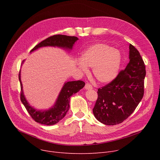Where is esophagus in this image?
<instances>
[{"mask_svg":"<svg viewBox=\"0 0 160 160\" xmlns=\"http://www.w3.org/2000/svg\"><path fill=\"white\" fill-rule=\"evenodd\" d=\"M93 89V87H92V86L91 84H89V83H86V86H85V89L86 90H89V89Z\"/></svg>","mask_w":160,"mask_h":160,"instance_id":"esophagus-1","label":"esophagus"}]
</instances>
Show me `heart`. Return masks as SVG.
Wrapping results in <instances>:
<instances>
[{"instance_id": "b5f03b06", "label": "heart", "mask_w": 160, "mask_h": 160, "mask_svg": "<svg viewBox=\"0 0 160 160\" xmlns=\"http://www.w3.org/2000/svg\"><path fill=\"white\" fill-rule=\"evenodd\" d=\"M122 63V56L118 50L104 44L96 43L88 47L81 55V61L77 64L83 72H87V67H93L96 80L102 83H108L118 75Z\"/></svg>"}]
</instances>
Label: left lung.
Returning <instances> with one entry per match:
<instances>
[{"mask_svg": "<svg viewBox=\"0 0 160 160\" xmlns=\"http://www.w3.org/2000/svg\"><path fill=\"white\" fill-rule=\"evenodd\" d=\"M130 62L116 78L98 89L93 112L106 125L122 122L134 112L144 95L145 66L138 50L129 45Z\"/></svg>", "mask_w": 160, "mask_h": 160, "instance_id": "1", "label": "left lung"}]
</instances>
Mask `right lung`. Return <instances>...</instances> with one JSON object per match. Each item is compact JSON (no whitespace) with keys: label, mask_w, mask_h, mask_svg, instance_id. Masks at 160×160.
Wrapping results in <instances>:
<instances>
[{"label":"right lung","mask_w":160,"mask_h":160,"mask_svg":"<svg viewBox=\"0 0 160 160\" xmlns=\"http://www.w3.org/2000/svg\"><path fill=\"white\" fill-rule=\"evenodd\" d=\"M78 40V38L74 36L54 35L41 41L31 50L30 53L40 48L45 47H58L64 49L67 51H71L74 43ZM24 62V60L22 61V65ZM19 80L21 83V100L22 103L26 108L27 112L33 120L37 122L45 125H53L61 121L69 110L71 97L73 94L77 93L85 86V83L81 80L65 82L54 104L48 110H37L32 107L25 97L21 79V71L19 74Z\"/></svg>","instance_id":"1"}]
</instances>
